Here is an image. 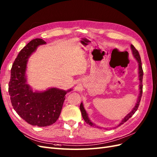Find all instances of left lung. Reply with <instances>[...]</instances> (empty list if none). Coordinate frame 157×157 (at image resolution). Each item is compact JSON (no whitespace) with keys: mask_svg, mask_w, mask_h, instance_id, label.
I'll list each match as a JSON object with an SVG mask.
<instances>
[{"mask_svg":"<svg viewBox=\"0 0 157 157\" xmlns=\"http://www.w3.org/2000/svg\"><path fill=\"white\" fill-rule=\"evenodd\" d=\"M131 48H132V52H133V56L136 58V60H137L138 63H139V74H140V95H139V97H138V98H137V103L135 106V107H134L133 109L132 110V112H130L126 117H125L122 122H121V123L118 125V126H121V125H122L123 124H124L125 122H126V121H128L129 120V118H130L132 116L135 114L136 112L137 111L138 107H139V105H140V101H141V97H142V93H143V68H142V66H141V57H140V53H139L138 51L137 50V49L135 48V47H134L133 44H131ZM79 109H80V110H81L82 112V117L83 118V120H85V122H86L87 124H88L89 125H90L91 126H94L95 125H94V124H93L90 120L89 119L88 116H87V114L86 113V110L84 109L83 108V104L81 103V105H80V106H79ZM97 128H99L97 126Z\"/></svg>","mask_w":157,"mask_h":157,"instance_id":"1","label":"left lung"}]
</instances>
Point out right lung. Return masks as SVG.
Returning a JSON list of instances; mask_svg holds the SVG:
<instances>
[{"instance_id": "right-lung-1", "label": "right lung", "mask_w": 157, "mask_h": 157, "mask_svg": "<svg viewBox=\"0 0 157 157\" xmlns=\"http://www.w3.org/2000/svg\"><path fill=\"white\" fill-rule=\"evenodd\" d=\"M42 39H33L19 52L11 68L8 92L13 108L20 117L32 126H51L59 119L67 92L56 88L33 93L26 83L25 69L28 59L40 44Z\"/></svg>"}]
</instances>
